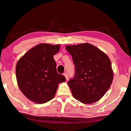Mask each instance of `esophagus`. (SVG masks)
Segmentation results:
<instances>
[{
    "label": "esophagus",
    "mask_w": 131,
    "mask_h": 131,
    "mask_svg": "<svg viewBox=\"0 0 131 131\" xmlns=\"http://www.w3.org/2000/svg\"><path fill=\"white\" fill-rule=\"evenodd\" d=\"M63 75L65 77L66 80H68V73H66V72H65V73L63 74Z\"/></svg>",
    "instance_id": "esophagus-1"
}]
</instances>
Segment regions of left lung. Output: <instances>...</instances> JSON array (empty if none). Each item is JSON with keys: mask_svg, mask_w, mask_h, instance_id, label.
<instances>
[{"mask_svg": "<svg viewBox=\"0 0 131 131\" xmlns=\"http://www.w3.org/2000/svg\"><path fill=\"white\" fill-rule=\"evenodd\" d=\"M73 58L75 75L68 82L75 99L83 104L98 101L110 88L113 71L109 58L89 43L67 46Z\"/></svg>", "mask_w": 131, "mask_h": 131, "instance_id": "left-lung-1", "label": "left lung"}]
</instances>
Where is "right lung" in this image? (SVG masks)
Listing matches in <instances>:
<instances>
[{
  "mask_svg": "<svg viewBox=\"0 0 131 131\" xmlns=\"http://www.w3.org/2000/svg\"><path fill=\"white\" fill-rule=\"evenodd\" d=\"M60 45L41 43L27 51L18 61L16 75L19 90L27 99L38 104L52 100L59 83L65 77L58 74L53 55Z\"/></svg>",
  "mask_w": 131,
  "mask_h": 131,
  "instance_id": "right-lung-1",
  "label": "right lung"
}]
</instances>
